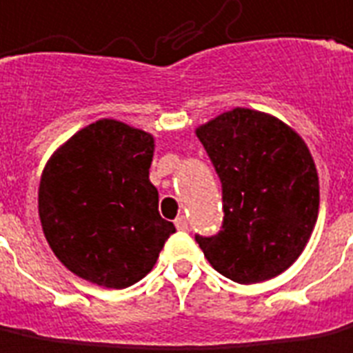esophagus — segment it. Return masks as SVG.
<instances>
[{
    "instance_id": "esophagus-1",
    "label": "esophagus",
    "mask_w": 353,
    "mask_h": 353,
    "mask_svg": "<svg viewBox=\"0 0 353 353\" xmlns=\"http://www.w3.org/2000/svg\"><path fill=\"white\" fill-rule=\"evenodd\" d=\"M176 228L179 229V231H187V229H189V223H187V219H185L183 216H179V218L176 219Z\"/></svg>"
}]
</instances>
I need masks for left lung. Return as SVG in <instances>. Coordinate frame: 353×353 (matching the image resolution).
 Instances as JSON below:
<instances>
[{"label": "left lung", "instance_id": "left-lung-1", "mask_svg": "<svg viewBox=\"0 0 353 353\" xmlns=\"http://www.w3.org/2000/svg\"><path fill=\"white\" fill-rule=\"evenodd\" d=\"M221 179L223 225L194 236L223 277L254 285L304 252L319 214V177L300 135L279 118L236 107L194 130Z\"/></svg>", "mask_w": 353, "mask_h": 353}]
</instances>
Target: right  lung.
Returning a JSON list of instances; mask_svg holds the SVG:
<instances>
[{
	"label": "right lung",
	"mask_w": 353,
	"mask_h": 353,
	"mask_svg": "<svg viewBox=\"0 0 353 353\" xmlns=\"http://www.w3.org/2000/svg\"><path fill=\"white\" fill-rule=\"evenodd\" d=\"M152 154L149 132L112 118L85 125L51 154L39 179V221L74 275L125 288L154 268L176 228L159 214Z\"/></svg>",
	"instance_id": "obj_1"
}]
</instances>
